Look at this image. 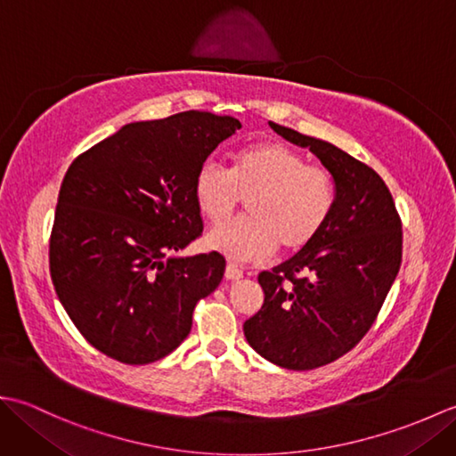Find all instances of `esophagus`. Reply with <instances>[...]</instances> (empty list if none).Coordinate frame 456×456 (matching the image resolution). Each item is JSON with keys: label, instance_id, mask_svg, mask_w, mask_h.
I'll return each mask as SVG.
<instances>
[{"label": "esophagus", "instance_id": "1", "mask_svg": "<svg viewBox=\"0 0 456 456\" xmlns=\"http://www.w3.org/2000/svg\"><path fill=\"white\" fill-rule=\"evenodd\" d=\"M225 278H227V280H239V278H243V270H240L237 265L229 263L227 268H225Z\"/></svg>", "mask_w": 456, "mask_h": 456}]
</instances>
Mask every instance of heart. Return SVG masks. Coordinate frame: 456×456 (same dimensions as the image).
Listing matches in <instances>:
<instances>
[{
	"label": "heart",
	"mask_w": 456,
	"mask_h": 456,
	"mask_svg": "<svg viewBox=\"0 0 456 456\" xmlns=\"http://www.w3.org/2000/svg\"><path fill=\"white\" fill-rule=\"evenodd\" d=\"M196 208L211 225H220L250 197L249 217L213 229L208 245L233 260H258L282 245L299 253L322 235L335 209L331 172L307 164L302 152L282 142H256L237 152L231 170L206 160L193 176Z\"/></svg>",
	"instance_id": "b5f03b06"
}]
</instances>
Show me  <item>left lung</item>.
Instances as JSON below:
<instances>
[{
  "label": "left lung",
  "mask_w": 456,
  "mask_h": 456,
  "mask_svg": "<svg viewBox=\"0 0 456 456\" xmlns=\"http://www.w3.org/2000/svg\"><path fill=\"white\" fill-rule=\"evenodd\" d=\"M307 147L335 180V209L312 245L258 274L265 304L243 329L248 345L288 370L325 366L376 322L402 265V219L384 180L335 144L270 123Z\"/></svg>",
  "instance_id": "obj_1"
}]
</instances>
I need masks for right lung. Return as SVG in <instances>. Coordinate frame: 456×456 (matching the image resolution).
I'll return each mask as SVG.
<instances>
[{
    "label": "right lung",
    "instance_id": "right-lung-1",
    "mask_svg": "<svg viewBox=\"0 0 456 456\" xmlns=\"http://www.w3.org/2000/svg\"><path fill=\"white\" fill-rule=\"evenodd\" d=\"M240 129L229 115L139 121L76 157L58 191L48 265L86 341L125 364L170 354L225 273L219 253L174 256L203 223L193 176Z\"/></svg>",
    "mask_w": 456,
    "mask_h": 456
}]
</instances>
